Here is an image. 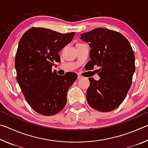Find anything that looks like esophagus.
I'll use <instances>...</instances> for the list:
<instances>
[{"instance_id": "obj_1", "label": "esophagus", "mask_w": 148, "mask_h": 148, "mask_svg": "<svg viewBox=\"0 0 148 148\" xmlns=\"http://www.w3.org/2000/svg\"><path fill=\"white\" fill-rule=\"evenodd\" d=\"M82 77H83V76H81V75H80V74L77 75V79H81V78H82Z\"/></svg>"}]
</instances>
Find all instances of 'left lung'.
Returning <instances> with one entry per match:
<instances>
[{
  "label": "left lung",
  "instance_id": "1",
  "mask_svg": "<svg viewBox=\"0 0 148 148\" xmlns=\"http://www.w3.org/2000/svg\"><path fill=\"white\" fill-rule=\"evenodd\" d=\"M80 39L91 48L89 66L100 67L98 81L89 78L87 102L100 112L114 110L123 101L132 84L135 57L131 44L119 32L101 27L81 34Z\"/></svg>",
  "mask_w": 148,
  "mask_h": 148
}]
</instances>
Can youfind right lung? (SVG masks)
Here are the masks:
<instances>
[{"mask_svg": "<svg viewBox=\"0 0 148 148\" xmlns=\"http://www.w3.org/2000/svg\"><path fill=\"white\" fill-rule=\"evenodd\" d=\"M74 34L32 27L19 40L15 59L17 82L27 102L37 113L53 116L66 106L67 92L77 75L69 72L61 76L51 69L55 62H61L58 53Z\"/></svg>", "mask_w": 148, "mask_h": 148, "instance_id": "right-lung-1", "label": "right lung"}]
</instances>
